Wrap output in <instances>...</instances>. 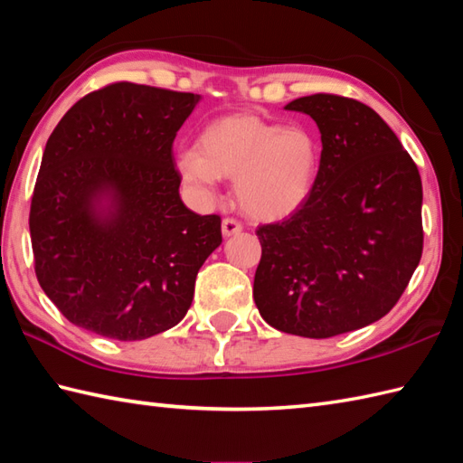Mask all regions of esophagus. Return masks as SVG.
<instances>
[{
    "mask_svg": "<svg viewBox=\"0 0 463 463\" xmlns=\"http://www.w3.org/2000/svg\"><path fill=\"white\" fill-rule=\"evenodd\" d=\"M241 230H243V225H241L238 220H233V218H225V220L222 222V233L225 235V238H230V235L240 233Z\"/></svg>",
    "mask_w": 463,
    "mask_h": 463,
    "instance_id": "esophagus-1",
    "label": "esophagus"
}]
</instances>
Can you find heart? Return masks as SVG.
<instances>
[{
  "instance_id": "1",
  "label": "heart",
  "mask_w": 463,
  "mask_h": 463,
  "mask_svg": "<svg viewBox=\"0 0 463 463\" xmlns=\"http://www.w3.org/2000/svg\"><path fill=\"white\" fill-rule=\"evenodd\" d=\"M176 168L194 198L213 200L220 178H230L240 208L255 220L273 222L295 213L309 198L318 148L301 127L232 115L210 122L198 146L182 148Z\"/></svg>"
}]
</instances>
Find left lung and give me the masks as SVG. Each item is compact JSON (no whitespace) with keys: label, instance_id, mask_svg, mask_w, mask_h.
Segmentation results:
<instances>
[{"label":"left lung","instance_id":"8db88e82","mask_svg":"<svg viewBox=\"0 0 463 463\" xmlns=\"http://www.w3.org/2000/svg\"><path fill=\"white\" fill-rule=\"evenodd\" d=\"M287 110L321 130L309 198L289 218L258 228L253 299L277 331L328 338L383 318L422 258V180L376 112L317 92Z\"/></svg>","mask_w":463,"mask_h":463}]
</instances>
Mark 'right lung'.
Returning a JSON list of instances; mask_svg holds the SVG:
<instances>
[{
    "mask_svg": "<svg viewBox=\"0 0 463 463\" xmlns=\"http://www.w3.org/2000/svg\"><path fill=\"white\" fill-rule=\"evenodd\" d=\"M200 95L112 83L51 132L31 198L35 275L67 321L117 341L168 331L222 243L180 200L172 145ZM108 205H104V202Z\"/></svg>",
    "mask_w": 463,
    "mask_h": 463,
    "instance_id": "obj_1",
    "label": "right lung"
}]
</instances>
